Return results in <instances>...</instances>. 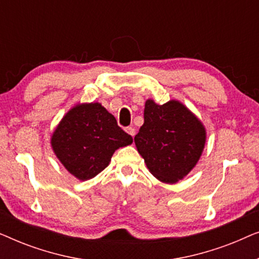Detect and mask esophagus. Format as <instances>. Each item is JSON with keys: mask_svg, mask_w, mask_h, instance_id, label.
Returning a JSON list of instances; mask_svg holds the SVG:
<instances>
[{"mask_svg": "<svg viewBox=\"0 0 259 259\" xmlns=\"http://www.w3.org/2000/svg\"><path fill=\"white\" fill-rule=\"evenodd\" d=\"M125 131H126V133H128L131 137H134V134H136V130H134V127H132V126L126 127Z\"/></svg>", "mask_w": 259, "mask_h": 259, "instance_id": "34e87169", "label": "esophagus"}]
</instances>
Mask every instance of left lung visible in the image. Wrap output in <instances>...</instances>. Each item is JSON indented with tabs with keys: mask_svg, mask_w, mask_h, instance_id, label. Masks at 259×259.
Returning <instances> with one entry per match:
<instances>
[{
	"mask_svg": "<svg viewBox=\"0 0 259 259\" xmlns=\"http://www.w3.org/2000/svg\"><path fill=\"white\" fill-rule=\"evenodd\" d=\"M134 143L153 177L161 183L176 184L199 161L206 143V128L179 100L172 99L159 105L147 99L144 125Z\"/></svg>",
	"mask_w": 259,
	"mask_h": 259,
	"instance_id": "obj_1",
	"label": "left lung"
}]
</instances>
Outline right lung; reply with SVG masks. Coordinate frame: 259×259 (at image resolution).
I'll use <instances>...</instances> for the list:
<instances>
[{"label": "right lung", "mask_w": 259, "mask_h": 259, "mask_svg": "<svg viewBox=\"0 0 259 259\" xmlns=\"http://www.w3.org/2000/svg\"><path fill=\"white\" fill-rule=\"evenodd\" d=\"M132 143L133 138L120 128L114 116L100 102L74 105L51 137L56 158L81 182L104 171L114 152Z\"/></svg>", "instance_id": "add662e5"}]
</instances>
